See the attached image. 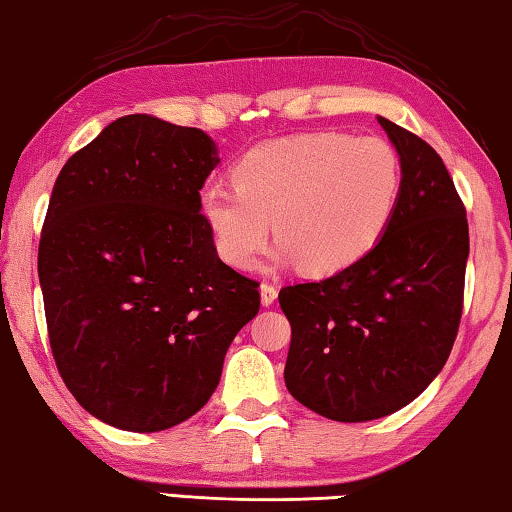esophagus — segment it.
<instances>
[{"instance_id":"esophagus-1","label":"esophagus","mask_w":512,"mask_h":512,"mask_svg":"<svg viewBox=\"0 0 512 512\" xmlns=\"http://www.w3.org/2000/svg\"><path fill=\"white\" fill-rule=\"evenodd\" d=\"M259 291H262V305H266V307H269L275 300V296H278V289H275L271 282H262Z\"/></svg>"}]
</instances>
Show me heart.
I'll return each instance as SVG.
<instances>
[{
  "instance_id": "1",
  "label": "heart",
  "mask_w": 512,
  "mask_h": 512,
  "mask_svg": "<svg viewBox=\"0 0 512 512\" xmlns=\"http://www.w3.org/2000/svg\"><path fill=\"white\" fill-rule=\"evenodd\" d=\"M234 184L200 193V216L216 250L250 269L271 237L280 257L312 275H332L369 255L385 237L401 198L399 152L378 136L307 132L250 148Z\"/></svg>"
}]
</instances>
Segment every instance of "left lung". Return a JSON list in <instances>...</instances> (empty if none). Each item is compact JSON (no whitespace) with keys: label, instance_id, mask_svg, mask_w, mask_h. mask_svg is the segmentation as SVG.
Segmentation results:
<instances>
[{"label":"left lung","instance_id":"8db88e82","mask_svg":"<svg viewBox=\"0 0 512 512\" xmlns=\"http://www.w3.org/2000/svg\"><path fill=\"white\" fill-rule=\"evenodd\" d=\"M403 168L401 198L378 246L319 282L280 289L291 323L289 394L316 415L369 421L415 401L456 342L469 227L431 145L378 118Z\"/></svg>","mask_w":512,"mask_h":512}]
</instances>
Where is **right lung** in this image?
Listing matches in <instances>:
<instances>
[{
    "label": "right lung",
    "instance_id": "add662e5",
    "mask_svg": "<svg viewBox=\"0 0 512 512\" xmlns=\"http://www.w3.org/2000/svg\"><path fill=\"white\" fill-rule=\"evenodd\" d=\"M218 164L196 127L132 113L56 177L38 278L63 383L104 424L177 426L209 401L259 282L221 262L200 216Z\"/></svg>",
    "mask_w": 512,
    "mask_h": 512
}]
</instances>
